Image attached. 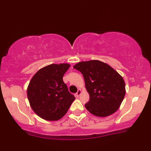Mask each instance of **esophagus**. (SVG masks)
<instances>
[{"label":"esophagus","mask_w":151,"mask_h":151,"mask_svg":"<svg viewBox=\"0 0 151 151\" xmlns=\"http://www.w3.org/2000/svg\"><path fill=\"white\" fill-rule=\"evenodd\" d=\"M81 93H82V91L80 90V89H78L77 93H76V97H79Z\"/></svg>","instance_id":"esophagus-1"}]
</instances>
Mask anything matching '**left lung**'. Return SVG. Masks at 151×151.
Returning a JSON list of instances; mask_svg holds the SVG:
<instances>
[{"label": "left lung", "instance_id": "1", "mask_svg": "<svg viewBox=\"0 0 151 151\" xmlns=\"http://www.w3.org/2000/svg\"><path fill=\"white\" fill-rule=\"evenodd\" d=\"M73 68L83 75L89 94L86 109L98 117L114 113L125 96V82L122 77L109 65L96 60L80 62Z\"/></svg>", "mask_w": 151, "mask_h": 151}]
</instances>
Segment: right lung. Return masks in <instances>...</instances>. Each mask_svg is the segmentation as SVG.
Segmentation results:
<instances>
[{"instance_id":"add662e5","label":"right lung","mask_w":151,"mask_h":151,"mask_svg":"<svg viewBox=\"0 0 151 151\" xmlns=\"http://www.w3.org/2000/svg\"><path fill=\"white\" fill-rule=\"evenodd\" d=\"M69 64L46 66L33 76L27 88V98L33 111L41 118L55 121L62 118L75 100L63 82Z\"/></svg>"}]
</instances>
